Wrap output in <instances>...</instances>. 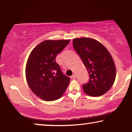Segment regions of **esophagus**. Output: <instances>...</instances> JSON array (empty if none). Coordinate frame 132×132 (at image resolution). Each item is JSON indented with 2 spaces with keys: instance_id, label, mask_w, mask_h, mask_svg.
Segmentation results:
<instances>
[{
  "instance_id": "1",
  "label": "esophagus",
  "mask_w": 132,
  "mask_h": 132,
  "mask_svg": "<svg viewBox=\"0 0 132 132\" xmlns=\"http://www.w3.org/2000/svg\"><path fill=\"white\" fill-rule=\"evenodd\" d=\"M72 79H75L76 78V77H75V74H73V75L72 76Z\"/></svg>"
}]
</instances>
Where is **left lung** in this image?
<instances>
[{
	"label": "left lung",
	"mask_w": 132,
	"mask_h": 132,
	"mask_svg": "<svg viewBox=\"0 0 132 132\" xmlns=\"http://www.w3.org/2000/svg\"><path fill=\"white\" fill-rule=\"evenodd\" d=\"M73 46L89 73L88 82L82 85L84 92L94 97L103 95L114 84L116 77V66L110 53L93 39H74Z\"/></svg>",
	"instance_id": "left-lung-1"
}]
</instances>
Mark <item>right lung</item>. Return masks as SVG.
Masks as SVG:
<instances>
[{"instance_id": "obj_1", "label": "right lung", "mask_w": 132, "mask_h": 132, "mask_svg": "<svg viewBox=\"0 0 132 132\" xmlns=\"http://www.w3.org/2000/svg\"><path fill=\"white\" fill-rule=\"evenodd\" d=\"M70 40H47L31 52L26 68V77L31 90L40 99L53 101L62 97L70 78L63 75L55 58Z\"/></svg>"}]
</instances>
